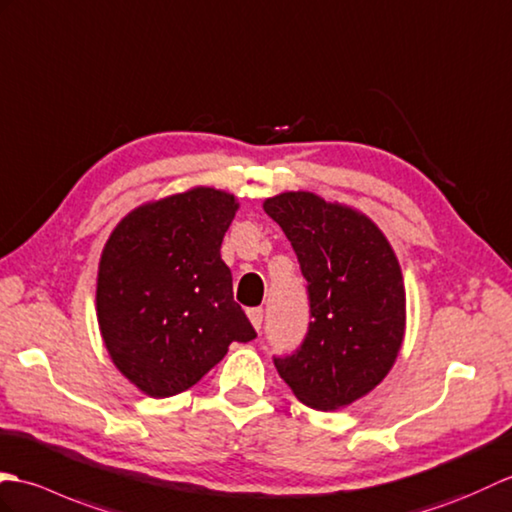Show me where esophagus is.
Segmentation results:
<instances>
[{"instance_id":"34e87169","label":"esophagus","mask_w":512,"mask_h":512,"mask_svg":"<svg viewBox=\"0 0 512 512\" xmlns=\"http://www.w3.org/2000/svg\"><path fill=\"white\" fill-rule=\"evenodd\" d=\"M247 317H249V322H252L256 331H260V326H263V309H249Z\"/></svg>"}]
</instances>
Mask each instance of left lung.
Segmentation results:
<instances>
[{"mask_svg": "<svg viewBox=\"0 0 512 512\" xmlns=\"http://www.w3.org/2000/svg\"><path fill=\"white\" fill-rule=\"evenodd\" d=\"M263 210L298 254L309 282L311 317L304 344L274 359L295 399L335 412L388 377L405 337V285L399 258L366 214L315 192L289 190Z\"/></svg>", "mask_w": 512, "mask_h": 512, "instance_id": "obj_1", "label": "left lung"}]
</instances>
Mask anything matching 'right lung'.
Masks as SVG:
<instances>
[{
  "label": "right lung",
  "instance_id": "obj_1",
  "mask_svg": "<svg viewBox=\"0 0 512 512\" xmlns=\"http://www.w3.org/2000/svg\"><path fill=\"white\" fill-rule=\"evenodd\" d=\"M241 203L195 186L133 208L102 247L96 317L122 377L153 399L192 388L256 331L234 302L223 236Z\"/></svg>",
  "mask_w": 512,
  "mask_h": 512
}]
</instances>
